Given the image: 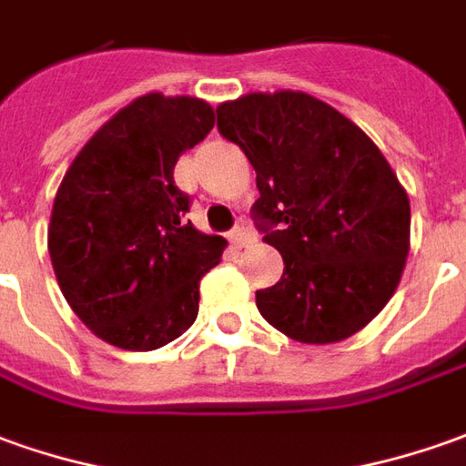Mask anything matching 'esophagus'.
Returning <instances> with one entry per match:
<instances>
[{
    "label": "esophagus",
    "instance_id": "34e87169",
    "mask_svg": "<svg viewBox=\"0 0 466 466\" xmlns=\"http://www.w3.org/2000/svg\"><path fill=\"white\" fill-rule=\"evenodd\" d=\"M251 240H253V233H251V230H248V228L238 226V228H236V230H233V233H230V243H233V246H238V248H243V246H248Z\"/></svg>",
    "mask_w": 466,
    "mask_h": 466
}]
</instances>
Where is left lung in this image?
I'll return each mask as SVG.
<instances>
[{
	"mask_svg": "<svg viewBox=\"0 0 466 466\" xmlns=\"http://www.w3.org/2000/svg\"><path fill=\"white\" fill-rule=\"evenodd\" d=\"M218 129L256 169L253 215L284 258L256 291L268 325L332 345L373 322L410 248V202L365 131L304 91L246 93L218 106Z\"/></svg>",
	"mask_w": 466,
	"mask_h": 466,
	"instance_id": "obj_1",
	"label": "left lung"
}]
</instances>
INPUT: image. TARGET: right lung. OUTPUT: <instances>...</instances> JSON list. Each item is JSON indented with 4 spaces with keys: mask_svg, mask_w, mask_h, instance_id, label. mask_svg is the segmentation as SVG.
<instances>
[{
    "mask_svg": "<svg viewBox=\"0 0 466 466\" xmlns=\"http://www.w3.org/2000/svg\"><path fill=\"white\" fill-rule=\"evenodd\" d=\"M213 127L202 98L144 93L86 141L57 187L47 226L57 287L114 348H165L198 317L202 274L228 243L182 220L190 200L172 172Z\"/></svg>",
    "mask_w": 466,
    "mask_h": 466,
    "instance_id": "obj_1",
    "label": "right lung"
}]
</instances>
